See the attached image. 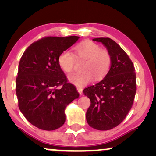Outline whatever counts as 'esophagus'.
<instances>
[{"instance_id": "1", "label": "esophagus", "mask_w": 156, "mask_h": 156, "mask_svg": "<svg viewBox=\"0 0 156 156\" xmlns=\"http://www.w3.org/2000/svg\"><path fill=\"white\" fill-rule=\"evenodd\" d=\"M76 89H77V91H78V92L80 93V95H82V91H83V89L81 88V87H77V88H76Z\"/></svg>"}]
</instances>
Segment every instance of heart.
<instances>
[{"instance_id":"obj_1","label":"heart","mask_w":156,"mask_h":156,"mask_svg":"<svg viewBox=\"0 0 156 156\" xmlns=\"http://www.w3.org/2000/svg\"><path fill=\"white\" fill-rule=\"evenodd\" d=\"M76 56L86 60L82 73H73L68 76V80L78 87H83L93 81L101 80L109 71L112 57L109 52L102 50L99 44L90 40L81 42L74 48ZM75 57L69 51H64L58 57V64L64 72H71L75 65Z\"/></svg>"}]
</instances>
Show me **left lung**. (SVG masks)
<instances>
[{"label": "left lung", "instance_id": "left-lung-1", "mask_svg": "<svg viewBox=\"0 0 156 156\" xmlns=\"http://www.w3.org/2000/svg\"><path fill=\"white\" fill-rule=\"evenodd\" d=\"M93 40L106 47L112 64L101 82L83 91L91 101L86 119L91 127L107 131L120 124L132 107L136 92L135 68L125 51L113 40L99 37Z\"/></svg>", "mask_w": 156, "mask_h": 156}]
</instances>
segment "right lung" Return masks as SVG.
Returning <instances> with one entry per match:
<instances>
[{"mask_svg":"<svg viewBox=\"0 0 156 156\" xmlns=\"http://www.w3.org/2000/svg\"><path fill=\"white\" fill-rule=\"evenodd\" d=\"M79 38L43 37L32 43L21 57L16 78L18 106L38 129L53 131L61 127L65 122L66 107L80 96L58 64L59 55Z\"/></svg>","mask_w":156,"mask_h":156,"instance_id":"obj_1","label":"right lung"}]
</instances>
